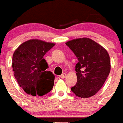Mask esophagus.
<instances>
[{
	"instance_id": "esophagus-1",
	"label": "esophagus",
	"mask_w": 123,
	"mask_h": 123,
	"mask_svg": "<svg viewBox=\"0 0 123 123\" xmlns=\"http://www.w3.org/2000/svg\"><path fill=\"white\" fill-rule=\"evenodd\" d=\"M66 76H67V74H66L65 73L61 75V78H66Z\"/></svg>"
}]
</instances>
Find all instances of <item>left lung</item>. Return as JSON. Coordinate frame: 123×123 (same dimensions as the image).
<instances>
[{
    "label": "left lung",
    "instance_id": "8db88e82",
    "mask_svg": "<svg viewBox=\"0 0 123 123\" xmlns=\"http://www.w3.org/2000/svg\"><path fill=\"white\" fill-rule=\"evenodd\" d=\"M78 59L76 65L77 82L71 91L82 98L94 95L108 77L111 63L107 51L89 38H80L66 43Z\"/></svg>",
    "mask_w": 123,
    "mask_h": 123
}]
</instances>
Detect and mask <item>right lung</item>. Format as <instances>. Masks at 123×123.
Masks as SVG:
<instances>
[{
	"label": "right lung",
	"instance_id": "1",
	"mask_svg": "<svg viewBox=\"0 0 123 123\" xmlns=\"http://www.w3.org/2000/svg\"><path fill=\"white\" fill-rule=\"evenodd\" d=\"M54 45V43L31 39L20 45L13 54L15 78L28 94L42 96L53 87L55 77L47 70L49 66L43 56Z\"/></svg>",
	"mask_w": 123,
	"mask_h": 123
}]
</instances>
